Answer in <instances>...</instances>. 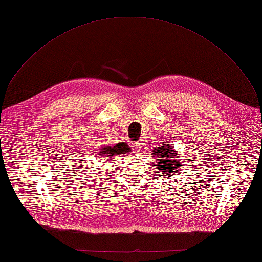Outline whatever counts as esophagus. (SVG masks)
Masks as SVG:
<instances>
[{"label":"esophagus","mask_w":262,"mask_h":262,"mask_svg":"<svg viewBox=\"0 0 262 262\" xmlns=\"http://www.w3.org/2000/svg\"><path fill=\"white\" fill-rule=\"evenodd\" d=\"M141 143L140 142H135L134 144H133V150H134V152H139V151H141Z\"/></svg>","instance_id":"1"}]
</instances>
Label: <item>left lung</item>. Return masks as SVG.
<instances>
[{
  "label": "left lung",
  "instance_id": "left-lung-1",
  "mask_svg": "<svg viewBox=\"0 0 262 262\" xmlns=\"http://www.w3.org/2000/svg\"><path fill=\"white\" fill-rule=\"evenodd\" d=\"M153 154L156 156L155 162L158 171L162 172L163 176H172L181 170V166H183V157L179 156L172 144H169L167 141L162 143L161 146L155 147Z\"/></svg>",
  "mask_w": 262,
  "mask_h": 262
}]
</instances>
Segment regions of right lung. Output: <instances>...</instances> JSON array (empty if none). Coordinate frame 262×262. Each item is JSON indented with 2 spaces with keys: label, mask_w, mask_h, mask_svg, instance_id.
I'll return each instance as SVG.
<instances>
[{
  "label": "right lung",
  "mask_w": 262,
  "mask_h": 262,
  "mask_svg": "<svg viewBox=\"0 0 262 262\" xmlns=\"http://www.w3.org/2000/svg\"><path fill=\"white\" fill-rule=\"evenodd\" d=\"M130 152V147L125 142H119L113 146L104 145L98 152V159H110L120 154H127Z\"/></svg>",
  "instance_id": "add662e5"
}]
</instances>
